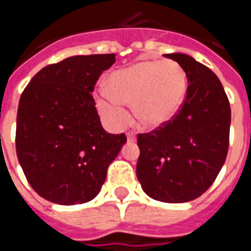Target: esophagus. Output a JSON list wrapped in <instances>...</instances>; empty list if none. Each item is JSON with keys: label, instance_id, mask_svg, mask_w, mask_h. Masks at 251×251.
<instances>
[{"label": "esophagus", "instance_id": "34e87169", "mask_svg": "<svg viewBox=\"0 0 251 251\" xmlns=\"http://www.w3.org/2000/svg\"><path fill=\"white\" fill-rule=\"evenodd\" d=\"M127 140H128V142H135V140H136V135H135L134 132H128V134H127Z\"/></svg>", "mask_w": 251, "mask_h": 251}]
</instances>
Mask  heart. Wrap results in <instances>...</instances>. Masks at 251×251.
I'll return each instance as SVG.
<instances>
[{"label":"heart","instance_id":"obj_1","mask_svg":"<svg viewBox=\"0 0 251 251\" xmlns=\"http://www.w3.org/2000/svg\"><path fill=\"white\" fill-rule=\"evenodd\" d=\"M186 88V74L177 62H138L106 78V92L96 97V108L111 127L122 128L131 120L123 104H134L140 126L159 128L178 113Z\"/></svg>","mask_w":251,"mask_h":251}]
</instances>
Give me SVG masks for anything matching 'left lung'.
Returning a JSON list of instances; mask_svg holds the SVG:
<instances>
[{"label": "left lung", "instance_id": "8db88e82", "mask_svg": "<svg viewBox=\"0 0 251 251\" xmlns=\"http://www.w3.org/2000/svg\"><path fill=\"white\" fill-rule=\"evenodd\" d=\"M186 74L184 105L172 122L138 136L136 176L147 196L188 202L201 196L225 165L231 109L223 85L207 66L186 54L163 55Z\"/></svg>", "mask_w": 251, "mask_h": 251}]
</instances>
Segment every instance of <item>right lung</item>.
Wrapping results in <instances>:
<instances>
[{"instance_id":"add662e5","label":"right lung","mask_w":251,"mask_h":251,"mask_svg":"<svg viewBox=\"0 0 251 251\" xmlns=\"http://www.w3.org/2000/svg\"><path fill=\"white\" fill-rule=\"evenodd\" d=\"M115 54L75 55L43 67L19 102L16 151L29 185L60 205L99 195L126 135L102 128L92 93Z\"/></svg>"}]
</instances>
